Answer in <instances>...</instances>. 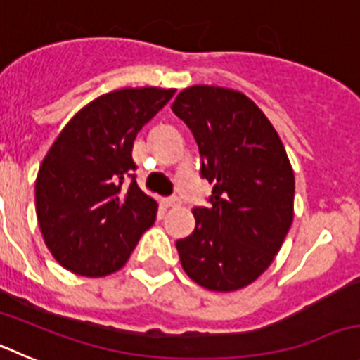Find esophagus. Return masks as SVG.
<instances>
[{
  "mask_svg": "<svg viewBox=\"0 0 360 360\" xmlns=\"http://www.w3.org/2000/svg\"><path fill=\"white\" fill-rule=\"evenodd\" d=\"M164 205L165 207H178V205H180V200H178L176 196H169V198L164 200Z\"/></svg>",
  "mask_w": 360,
  "mask_h": 360,
  "instance_id": "1",
  "label": "esophagus"
}]
</instances>
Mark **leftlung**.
I'll list each match as a JSON object with an SVG mask.
<instances>
[{
    "label": "left lung",
    "mask_w": 360,
    "mask_h": 360,
    "mask_svg": "<svg viewBox=\"0 0 360 360\" xmlns=\"http://www.w3.org/2000/svg\"><path fill=\"white\" fill-rule=\"evenodd\" d=\"M200 151V176L212 184L195 231L176 241L186 274L200 287L232 292L269 269L294 218V171L256 104L219 86H191L171 106Z\"/></svg>",
    "instance_id": "left-lung-1"
}]
</instances>
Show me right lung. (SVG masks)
<instances>
[{"mask_svg":"<svg viewBox=\"0 0 360 360\" xmlns=\"http://www.w3.org/2000/svg\"><path fill=\"white\" fill-rule=\"evenodd\" d=\"M174 90L124 88L101 95L72 117L36 180L44 243L73 274L101 278L128 262L157 218V202L135 182L136 133Z\"/></svg>","mask_w":360,"mask_h":360,"instance_id":"add662e5","label":"right lung"}]
</instances>
